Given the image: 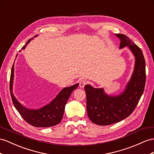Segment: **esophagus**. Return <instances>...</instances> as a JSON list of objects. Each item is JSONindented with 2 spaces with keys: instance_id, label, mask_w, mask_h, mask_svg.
<instances>
[{
  "instance_id": "34e87169",
  "label": "esophagus",
  "mask_w": 154,
  "mask_h": 154,
  "mask_svg": "<svg viewBox=\"0 0 154 154\" xmlns=\"http://www.w3.org/2000/svg\"><path fill=\"white\" fill-rule=\"evenodd\" d=\"M86 81H85V80H82L79 82V86L81 88H82L85 87V86L86 85Z\"/></svg>"
}]
</instances>
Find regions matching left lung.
Returning a JSON list of instances; mask_svg holds the SVG:
<instances>
[{"label":"left lung","instance_id":"obj_1","mask_svg":"<svg viewBox=\"0 0 154 154\" xmlns=\"http://www.w3.org/2000/svg\"><path fill=\"white\" fill-rule=\"evenodd\" d=\"M115 36L120 40V49L127 47L131 51L135 66L124 91L118 95H109L103 88L85 85L88 116L94 124L100 125H111L128 117L137 107L145 86L146 64L141 49L125 35Z\"/></svg>","mask_w":154,"mask_h":154}]
</instances>
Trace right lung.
<instances>
[{"instance_id": "1", "label": "right lung", "mask_w": 154, "mask_h": 154, "mask_svg": "<svg viewBox=\"0 0 154 154\" xmlns=\"http://www.w3.org/2000/svg\"><path fill=\"white\" fill-rule=\"evenodd\" d=\"M38 35L34 36V38L37 37ZM26 43L25 45L23 47V49L26 48V45L29 44L31 39ZM21 51H19L20 52ZM16 56V57H17ZM14 77V63L11 68L10 82V94L12 99L13 103L15 109L20 114L26 122L36 128H49L58 124L62 119L65 106L67 103L69 97L74 90L77 89L79 86V83L68 87H65L61 90L57 96L51 101L49 103L47 104L43 107L33 109L26 107L23 105L15 97L13 94V83Z\"/></svg>"}]
</instances>
